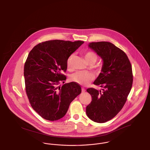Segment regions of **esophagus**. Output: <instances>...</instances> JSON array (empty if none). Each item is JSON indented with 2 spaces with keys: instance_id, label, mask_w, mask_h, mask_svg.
<instances>
[{
  "instance_id": "esophagus-1",
  "label": "esophagus",
  "mask_w": 150,
  "mask_h": 150,
  "mask_svg": "<svg viewBox=\"0 0 150 150\" xmlns=\"http://www.w3.org/2000/svg\"><path fill=\"white\" fill-rule=\"evenodd\" d=\"M81 92L82 93H84L86 92V89L84 88H81Z\"/></svg>"
}]
</instances>
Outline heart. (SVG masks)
<instances>
[{
	"label": "heart",
	"instance_id": "1",
	"mask_svg": "<svg viewBox=\"0 0 150 150\" xmlns=\"http://www.w3.org/2000/svg\"><path fill=\"white\" fill-rule=\"evenodd\" d=\"M84 57L88 64L95 63L98 59V56L93 52L89 51L85 53ZM71 57H69L67 61V67L68 69L71 68ZM94 79V75L89 72L78 71L73 74L70 77V80L80 85L86 86L91 83Z\"/></svg>",
	"mask_w": 150,
	"mask_h": 150
}]
</instances>
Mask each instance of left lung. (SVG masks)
<instances>
[{
    "label": "left lung",
    "instance_id": "8db88e82",
    "mask_svg": "<svg viewBox=\"0 0 150 150\" xmlns=\"http://www.w3.org/2000/svg\"><path fill=\"white\" fill-rule=\"evenodd\" d=\"M89 47L103 59L101 72L93 83L103 91L87 89L92 101L86 113L92 121L102 123L114 118L125 105L133 84L132 68L125 53L111 43L92 42Z\"/></svg>",
    "mask_w": 150,
    "mask_h": 150
}]
</instances>
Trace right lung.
I'll list each match as a JSON object with an SVG mask.
<instances>
[{
    "mask_svg": "<svg viewBox=\"0 0 150 150\" xmlns=\"http://www.w3.org/2000/svg\"><path fill=\"white\" fill-rule=\"evenodd\" d=\"M83 41L52 40L39 43L29 53L24 66L25 89L29 102L43 119L55 121L66 114L81 92L75 82L64 83L67 61Z\"/></svg>",
    "mask_w": 150,
    "mask_h": 150,
    "instance_id": "1",
    "label": "right lung"
}]
</instances>
